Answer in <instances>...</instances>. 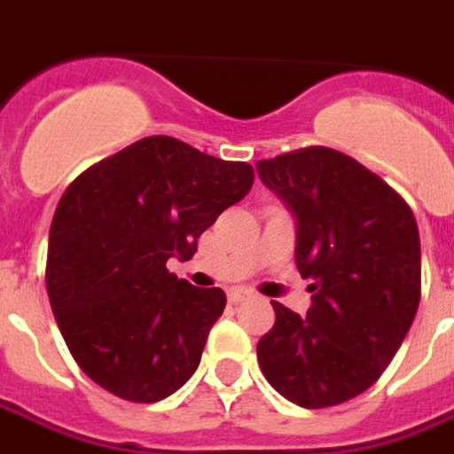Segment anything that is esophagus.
<instances>
[{
	"instance_id": "34e87169",
	"label": "esophagus",
	"mask_w": 454,
	"mask_h": 454,
	"mask_svg": "<svg viewBox=\"0 0 454 454\" xmlns=\"http://www.w3.org/2000/svg\"><path fill=\"white\" fill-rule=\"evenodd\" d=\"M250 292H247V289H231V292H228V301H231V304H240V301H246V299H250Z\"/></svg>"
}]
</instances>
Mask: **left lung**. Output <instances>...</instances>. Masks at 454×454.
I'll use <instances>...</instances> for the list:
<instances>
[{"label": "left lung", "mask_w": 454, "mask_h": 454, "mask_svg": "<svg viewBox=\"0 0 454 454\" xmlns=\"http://www.w3.org/2000/svg\"><path fill=\"white\" fill-rule=\"evenodd\" d=\"M257 172L296 214V267L314 282L306 316L272 304L260 370L296 406H338L380 380L419 311L416 218L396 189L340 150H292L260 160Z\"/></svg>", "instance_id": "1"}]
</instances>
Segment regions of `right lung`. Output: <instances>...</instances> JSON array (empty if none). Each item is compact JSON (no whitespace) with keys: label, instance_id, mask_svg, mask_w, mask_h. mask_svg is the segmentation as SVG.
Here are the masks:
<instances>
[{"label":"right lung","instance_id":"1","mask_svg":"<svg viewBox=\"0 0 454 454\" xmlns=\"http://www.w3.org/2000/svg\"><path fill=\"white\" fill-rule=\"evenodd\" d=\"M255 179L172 136H148L94 162L58 201L45 286L80 370L114 396L153 403L194 374L226 294L168 270Z\"/></svg>","mask_w":454,"mask_h":454}]
</instances>
